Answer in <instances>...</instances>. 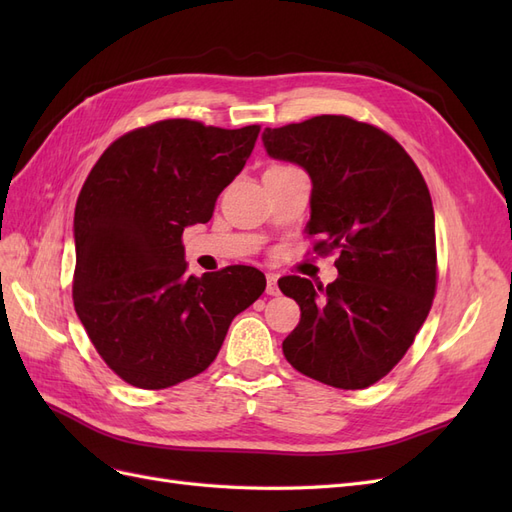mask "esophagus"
I'll return each mask as SVG.
<instances>
[{"label": "esophagus", "mask_w": 512, "mask_h": 512, "mask_svg": "<svg viewBox=\"0 0 512 512\" xmlns=\"http://www.w3.org/2000/svg\"><path fill=\"white\" fill-rule=\"evenodd\" d=\"M267 294H271V297H277V294H280V286H277V275H273V273L267 275Z\"/></svg>", "instance_id": "1"}]
</instances>
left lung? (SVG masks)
I'll list each match as a JSON object with an SVG mask.
<instances>
[{
    "instance_id": "8db88e82",
    "label": "left lung",
    "mask_w": 512,
    "mask_h": 512,
    "mask_svg": "<svg viewBox=\"0 0 512 512\" xmlns=\"http://www.w3.org/2000/svg\"><path fill=\"white\" fill-rule=\"evenodd\" d=\"M269 158L312 179L309 235L335 260L324 290L288 275L280 290L301 307L284 356L335 389H365L401 361L436 294V220L427 183L386 132L344 115H320L262 132Z\"/></svg>"
}]
</instances>
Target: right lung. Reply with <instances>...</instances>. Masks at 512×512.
<instances>
[{"instance_id": "1", "label": "right lung", "mask_w": 512, "mask_h": 512, "mask_svg": "<svg viewBox=\"0 0 512 512\" xmlns=\"http://www.w3.org/2000/svg\"><path fill=\"white\" fill-rule=\"evenodd\" d=\"M258 126L190 119L138 128L108 147L74 209V309L104 363L138 389H168L218 356L232 318L267 280L254 267L185 273L183 230L211 220Z\"/></svg>"}]
</instances>
